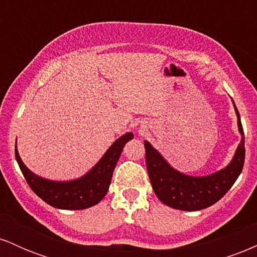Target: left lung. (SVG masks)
Here are the masks:
<instances>
[{
	"instance_id": "left-lung-1",
	"label": "left lung",
	"mask_w": 257,
	"mask_h": 257,
	"mask_svg": "<svg viewBox=\"0 0 257 257\" xmlns=\"http://www.w3.org/2000/svg\"><path fill=\"white\" fill-rule=\"evenodd\" d=\"M234 105V102H233ZM238 118V128L241 134L240 144L237 147L234 157L226 168L208 176H188L178 172L167 163L157 150L145 141L146 166L150 181L156 196L161 202L185 211H196L215 204L227 193L238 179L244 166L245 147L244 132L240 116L234 105Z\"/></svg>"
}]
</instances>
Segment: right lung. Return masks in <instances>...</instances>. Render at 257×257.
I'll list each match as a JSON object with an SVG mask.
<instances>
[{"instance_id":"right-lung-1","label":"right lung","mask_w":257,"mask_h":257,"mask_svg":"<svg viewBox=\"0 0 257 257\" xmlns=\"http://www.w3.org/2000/svg\"><path fill=\"white\" fill-rule=\"evenodd\" d=\"M132 139V133L117 139L90 172L72 181H51L35 175L23 163L17 149L16 158L31 190L47 204L65 210H81L98 204L104 198L123 147Z\"/></svg>"}]
</instances>
